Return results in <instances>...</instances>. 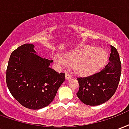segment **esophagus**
Listing matches in <instances>:
<instances>
[{
	"mask_svg": "<svg viewBox=\"0 0 129 129\" xmlns=\"http://www.w3.org/2000/svg\"><path fill=\"white\" fill-rule=\"evenodd\" d=\"M70 79H72V75H70V73H66V80H69Z\"/></svg>",
	"mask_w": 129,
	"mask_h": 129,
	"instance_id": "1",
	"label": "esophagus"
}]
</instances>
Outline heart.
<instances>
[{"instance_id": "obj_1", "label": "heart", "mask_w": 129, "mask_h": 129, "mask_svg": "<svg viewBox=\"0 0 129 129\" xmlns=\"http://www.w3.org/2000/svg\"><path fill=\"white\" fill-rule=\"evenodd\" d=\"M108 58L106 51L92 46H84L67 52L63 58L59 54L53 59L60 66H73L74 72L81 76L90 75L104 64Z\"/></svg>"}]
</instances>
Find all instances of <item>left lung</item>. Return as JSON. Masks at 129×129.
<instances>
[{
    "mask_svg": "<svg viewBox=\"0 0 129 129\" xmlns=\"http://www.w3.org/2000/svg\"><path fill=\"white\" fill-rule=\"evenodd\" d=\"M109 61L104 68L86 77L77 78L79 89L77 93L82 102L89 106L105 103L116 91L121 75V62L116 48L111 46Z\"/></svg>",
    "mask_w": 129,
    "mask_h": 129,
    "instance_id": "8db88e82",
    "label": "left lung"
}]
</instances>
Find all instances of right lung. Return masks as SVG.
<instances>
[{
    "label": "right lung",
    "instance_id": "add662e5",
    "mask_svg": "<svg viewBox=\"0 0 129 129\" xmlns=\"http://www.w3.org/2000/svg\"><path fill=\"white\" fill-rule=\"evenodd\" d=\"M33 44H24L10 55L6 82L11 94L21 105L38 110L53 101L65 81V73L50 68L52 60L39 56Z\"/></svg>",
    "mask_w": 129,
    "mask_h": 129
}]
</instances>
